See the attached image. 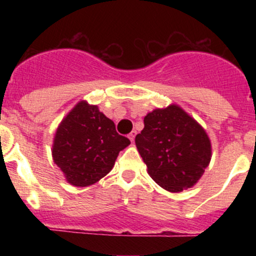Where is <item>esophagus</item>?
Wrapping results in <instances>:
<instances>
[{"instance_id": "34e87169", "label": "esophagus", "mask_w": 256, "mask_h": 256, "mask_svg": "<svg viewBox=\"0 0 256 256\" xmlns=\"http://www.w3.org/2000/svg\"><path fill=\"white\" fill-rule=\"evenodd\" d=\"M135 136H136V131H131V132L128 134V138L131 140V142H134V140H135Z\"/></svg>"}]
</instances>
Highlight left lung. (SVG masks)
Returning a JSON list of instances; mask_svg holds the SVG:
<instances>
[{
    "mask_svg": "<svg viewBox=\"0 0 256 256\" xmlns=\"http://www.w3.org/2000/svg\"><path fill=\"white\" fill-rule=\"evenodd\" d=\"M144 124L135 142L152 180L170 192L196 184L212 157L202 126L176 105L147 114Z\"/></svg>",
    "mask_w": 256,
    "mask_h": 256,
    "instance_id": "left-lung-1",
    "label": "left lung"
}]
</instances>
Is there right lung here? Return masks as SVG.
I'll return each instance as SVG.
<instances>
[{
	"mask_svg": "<svg viewBox=\"0 0 256 256\" xmlns=\"http://www.w3.org/2000/svg\"><path fill=\"white\" fill-rule=\"evenodd\" d=\"M130 140L116 132L114 121L98 106L80 102L62 121L54 138L53 160L76 187L98 182L112 171Z\"/></svg>",
	"mask_w": 256,
	"mask_h": 256,
	"instance_id": "add662e5",
	"label": "right lung"
}]
</instances>
